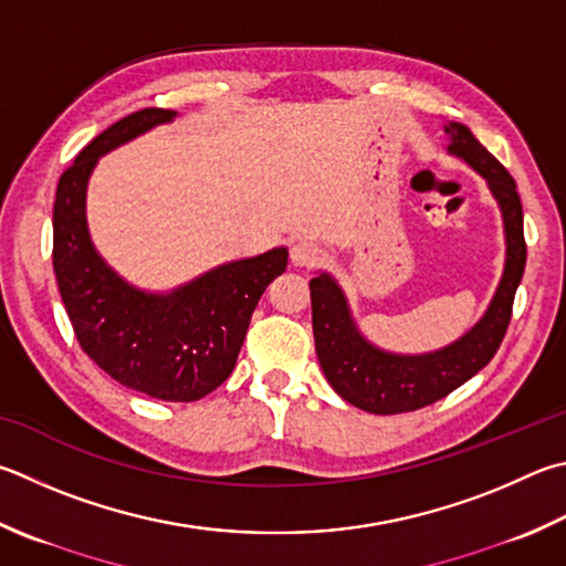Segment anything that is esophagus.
Here are the masks:
<instances>
[{"label": "esophagus", "mask_w": 566, "mask_h": 566, "mask_svg": "<svg viewBox=\"0 0 566 566\" xmlns=\"http://www.w3.org/2000/svg\"><path fill=\"white\" fill-rule=\"evenodd\" d=\"M324 250L322 244H316L312 240H300L292 248V262L296 266H318L324 262Z\"/></svg>", "instance_id": "1"}]
</instances>
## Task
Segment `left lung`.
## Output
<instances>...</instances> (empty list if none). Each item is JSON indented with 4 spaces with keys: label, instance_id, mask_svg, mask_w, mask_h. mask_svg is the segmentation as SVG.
<instances>
[{
    "label": "left lung",
    "instance_id": "left-lung-1",
    "mask_svg": "<svg viewBox=\"0 0 566 566\" xmlns=\"http://www.w3.org/2000/svg\"><path fill=\"white\" fill-rule=\"evenodd\" d=\"M448 133H453V143L448 150L465 158L488 180L492 195L500 202L502 220H505V274H502L495 300H492L488 314L480 318V324L443 352L428 356L384 354L356 332L344 294L332 276L318 274L310 282L318 364L338 396L376 416L410 413V410L426 408L453 394L480 368H485L507 334L515 292L525 274L527 242L525 230H522L517 182L488 148L480 146L470 128L450 123Z\"/></svg>",
    "mask_w": 566,
    "mask_h": 566
}]
</instances>
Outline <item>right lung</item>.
<instances>
[{
	"mask_svg": "<svg viewBox=\"0 0 566 566\" xmlns=\"http://www.w3.org/2000/svg\"><path fill=\"white\" fill-rule=\"evenodd\" d=\"M176 111L143 108L96 136L59 178L54 274L78 346L98 368L138 394L188 403L232 374L266 286L286 270V250L218 266L168 296L136 292L96 254L86 230V182L98 156Z\"/></svg>",
	"mask_w": 566,
	"mask_h": 566,
	"instance_id": "right-lung-1",
	"label": "right lung"
}]
</instances>
